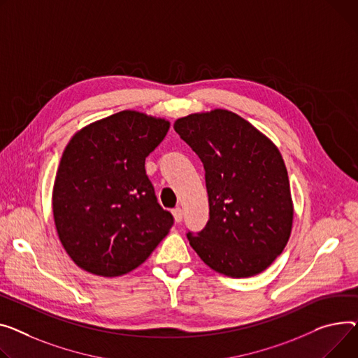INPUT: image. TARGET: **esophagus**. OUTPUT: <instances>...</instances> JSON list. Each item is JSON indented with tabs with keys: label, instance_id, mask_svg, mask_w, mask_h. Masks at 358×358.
<instances>
[{
	"label": "esophagus",
	"instance_id": "1",
	"mask_svg": "<svg viewBox=\"0 0 358 358\" xmlns=\"http://www.w3.org/2000/svg\"><path fill=\"white\" fill-rule=\"evenodd\" d=\"M173 216H174L177 223H181V220H182V208L181 207H176L173 210Z\"/></svg>",
	"mask_w": 358,
	"mask_h": 358
}]
</instances>
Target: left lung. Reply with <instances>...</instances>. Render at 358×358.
Listing matches in <instances>:
<instances>
[{
    "label": "left lung",
    "mask_w": 358,
    "mask_h": 358,
    "mask_svg": "<svg viewBox=\"0 0 358 358\" xmlns=\"http://www.w3.org/2000/svg\"><path fill=\"white\" fill-rule=\"evenodd\" d=\"M176 132L206 171L208 222L187 239L207 266L231 278L264 272L287 246L294 206L279 150L226 109L180 117Z\"/></svg>",
    "instance_id": "left-lung-1"
}]
</instances>
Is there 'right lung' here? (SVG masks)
<instances>
[{
  "mask_svg": "<svg viewBox=\"0 0 358 358\" xmlns=\"http://www.w3.org/2000/svg\"><path fill=\"white\" fill-rule=\"evenodd\" d=\"M170 129L165 119L122 110L70 139L53 188L59 239L75 264L99 276L138 268L174 224L145 171Z\"/></svg>",
  "mask_w": 358,
  "mask_h": 358,
  "instance_id": "obj_1",
  "label": "right lung"
}]
</instances>
